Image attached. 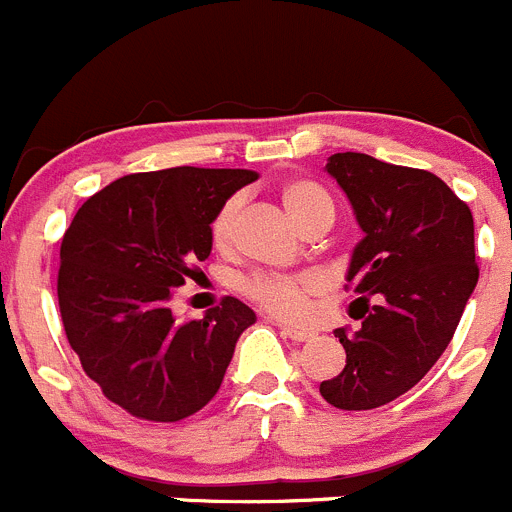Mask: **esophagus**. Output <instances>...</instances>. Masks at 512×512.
<instances>
[{
	"mask_svg": "<svg viewBox=\"0 0 512 512\" xmlns=\"http://www.w3.org/2000/svg\"><path fill=\"white\" fill-rule=\"evenodd\" d=\"M284 338H292V341H310L315 338V330H307V328H295V325H279Z\"/></svg>",
	"mask_w": 512,
	"mask_h": 512,
	"instance_id": "obj_1",
	"label": "esophagus"
}]
</instances>
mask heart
Instances as JSON below:
<instances>
[{
  "label": "heart",
  "mask_w": 512,
  "mask_h": 512,
  "mask_svg": "<svg viewBox=\"0 0 512 512\" xmlns=\"http://www.w3.org/2000/svg\"><path fill=\"white\" fill-rule=\"evenodd\" d=\"M279 200H282L287 215L292 217V223L300 230L318 223V220L333 223V200L312 179H289V182H284L282 189H279ZM238 210H241V197H230L217 210L215 220H212V241L217 246L228 243ZM243 292L256 302H261L266 310L282 315V318H300V315H305L310 297L318 292V279L310 277V274H297V277L253 274V277L243 279Z\"/></svg>",
  "instance_id": "obj_1"
}]
</instances>
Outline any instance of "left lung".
<instances>
[{"label":"left lung","mask_w":512,"mask_h":512,"mask_svg":"<svg viewBox=\"0 0 512 512\" xmlns=\"http://www.w3.org/2000/svg\"><path fill=\"white\" fill-rule=\"evenodd\" d=\"M325 171L364 233L346 271L364 310L356 333L336 330L346 366L320 395L333 408L372 410L415 387L454 338L479 279L474 217L431 171L351 151L333 153Z\"/></svg>","instance_id":"left-lung-1"}]
</instances>
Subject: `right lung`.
I'll list each match as a JSON object with an SVG mask.
<instances>
[{"mask_svg":"<svg viewBox=\"0 0 512 512\" xmlns=\"http://www.w3.org/2000/svg\"><path fill=\"white\" fill-rule=\"evenodd\" d=\"M259 174L176 169L122 176L89 197L61 241L58 307L89 379L130 415L176 423L223 384L256 312L235 297L179 323L169 302L212 251L217 210Z\"/></svg>","mask_w":512,"mask_h":512,"instance_id":"1","label":"right lung"}]
</instances>
